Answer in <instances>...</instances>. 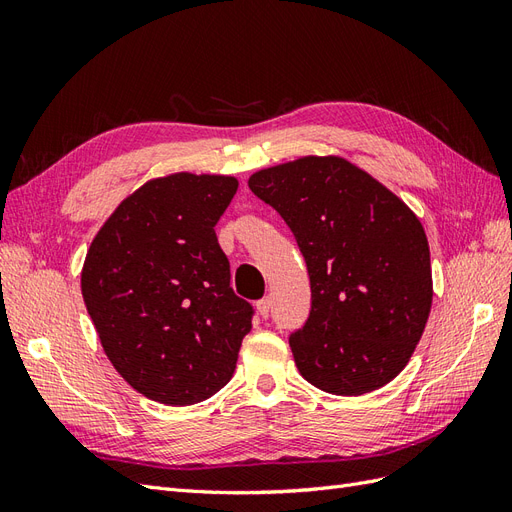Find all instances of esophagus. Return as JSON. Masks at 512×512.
<instances>
[{
    "label": "esophagus",
    "instance_id": "obj_1",
    "mask_svg": "<svg viewBox=\"0 0 512 512\" xmlns=\"http://www.w3.org/2000/svg\"><path fill=\"white\" fill-rule=\"evenodd\" d=\"M256 309H258V314H260L262 318H267V316H269V309H271V301H269V297L256 301Z\"/></svg>",
    "mask_w": 512,
    "mask_h": 512
}]
</instances>
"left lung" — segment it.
<instances>
[{
  "instance_id": "left-lung-1",
  "label": "left lung",
  "mask_w": 512,
  "mask_h": 512,
  "mask_svg": "<svg viewBox=\"0 0 512 512\" xmlns=\"http://www.w3.org/2000/svg\"><path fill=\"white\" fill-rule=\"evenodd\" d=\"M290 226L305 258L312 309L290 335L316 389L363 395L410 361L431 312L423 224L389 188L337 156H305L247 181Z\"/></svg>"
}]
</instances>
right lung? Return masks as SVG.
<instances>
[{
	"instance_id": "obj_1",
	"label": "right lung",
	"mask_w": 512,
	"mask_h": 512,
	"mask_svg": "<svg viewBox=\"0 0 512 512\" xmlns=\"http://www.w3.org/2000/svg\"><path fill=\"white\" fill-rule=\"evenodd\" d=\"M237 188L226 175L151 179L89 245L85 307L108 361L147 399L192 406L235 374L254 309L230 288L213 226Z\"/></svg>"
}]
</instances>
